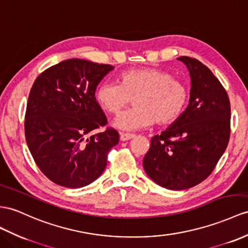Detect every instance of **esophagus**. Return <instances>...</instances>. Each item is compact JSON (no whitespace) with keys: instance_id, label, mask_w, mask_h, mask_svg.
Listing matches in <instances>:
<instances>
[{"instance_id":"34e87169","label":"esophagus","mask_w":248,"mask_h":248,"mask_svg":"<svg viewBox=\"0 0 248 248\" xmlns=\"http://www.w3.org/2000/svg\"><path fill=\"white\" fill-rule=\"evenodd\" d=\"M135 137V135L131 134H125V132H120V139L121 141H128L130 139H132Z\"/></svg>"}]
</instances>
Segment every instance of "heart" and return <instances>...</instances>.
<instances>
[{
  "instance_id": "b5f03b06",
  "label": "heart",
  "mask_w": 248,
  "mask_h": 248,
  "mask_svg": "<svg viewBox=\"0 0 248 248\" xmlns=\"http://www.w3.org/2000/svg\"><path fill=\"white\" fill-rule=\"evenodd\" d=\"M119 84L102 82L95 89V100L104 111L118 114L132 99L135 107L114 120V127L138 130L155 123L176 122L184 113L189 101L186 84L168 71L144 67L127 69L118 77Z\"/></svg>"
}]
</instances>
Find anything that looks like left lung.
Segmentation results:
<instances>
[{
    "label": "left lung",
    "mask_w": 248,
    "mask_h": 248,
    "mask_svg": "<svg viewBox=\"0 0 248 248\" xmlns=\"http://www.w3.org/2000/svg\"><path fill=\"white\" fill-rule=\"evenodd\" d=\"M191 78L184 113L150 140L144 170L167 189L190 188L206 179L224 154L231 137V103L225 88L197 59L180 57Z\"/></svg>",
    "instance_id": "obj_1"
}]
</instances>
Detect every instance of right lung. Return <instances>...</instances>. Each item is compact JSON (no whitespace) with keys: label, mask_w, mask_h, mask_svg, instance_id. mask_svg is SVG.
<instances>
[{"label":"right lung","mask_w":248,"mask_h":248,"mask_svg":"<svg viewBox=\"0 0 248 248\" xmlns=\"http://www.w3.org/2000/svg\"><path fill=\"white\" fill-rule=\"evenodd\" d=\"M113 66L69 59L47 68L29 93L25 138L40 170L53 183L80 188L98 179L108 152L119 143L95 100V89Z\"/></svg>","instance_id":"add662e5"}]
</instances>
